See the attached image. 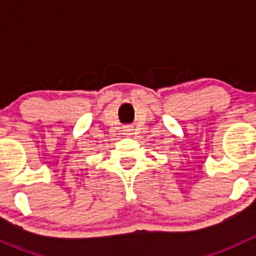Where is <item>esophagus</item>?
<instances>
[{
  "label": "esophagus",
  "mask_w": 256,
  "mask_h": 256,
  "mask_svg": "<svg viewBox=\"0 0 256 256\" xmlns=\"http://www.w3.org/2000/svg\"><path fill=\"white\" fill-rule=\"evenodd\" d=\"M132 130V128H131V126H124V131H125V132H130V131Z\"/></svg>",
  "instance_id": "34e87169"
}]
</instances>
